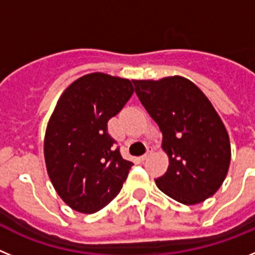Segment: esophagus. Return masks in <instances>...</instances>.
I'll list each match as a JSON object with an SVG mask.
<instances>
[{
	"instance_id": "1",
	"label": "esophagus",
	"mask_w": 255,
	"mask_h": 255,
	"mask_svg": "<svg viewBox=\"0 0 255 255\" xmlns=\"http://www.w3.org/2000/svg\"><path fill=\"white\" fill-rule=\"evenodd\" d=\"M152 151H153V148L151 147V146H148V147H147V152L144 153V155H142V156H141V159H142V160H146V159H147L148 156H150L151 153H152Z\"/></svg>"
}]
</instances>
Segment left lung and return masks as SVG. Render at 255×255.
I'll return each instance as SVG.
<instances>
[{"label": "left lung", "mask_w": 255, "mask_h": 255, "mask_svg": "<svg viewBox=\"0 0 255 255\" xmlns=\"http://www.w3.org/2000/svg\"><path fill=\"white\" fill-rule=\"evenodd\" d=\"M139 102L162 133L169 166L156 185L184 205L216 193L228 175L231 147L228 130L207 96L182 76L133 80Z\"/></svg>", "instance_id": "8db88e82"}]
</instances>
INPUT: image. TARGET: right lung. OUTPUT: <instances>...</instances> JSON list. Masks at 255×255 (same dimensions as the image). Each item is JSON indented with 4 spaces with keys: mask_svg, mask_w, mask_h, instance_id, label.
<instances>
[{
    "mask_svg": "<svg viewBox=\"0 0 255 255\" xmlns=\"http://www.w3.org/2000/svg\"><path fill=\"white\" fill-rule=\"evenodd\" d=\"M133 94L129 80L94 72L63 91L48 122L44 159L58 196L72 210L94 213L117 197L132 162L114 148L108 121Z\"/></svg>",
    "mask_w": 255,
    "mask_h": 255,
    "instance_id": "right-lung-1",
    "label": "right lung"
}]
</instances>
